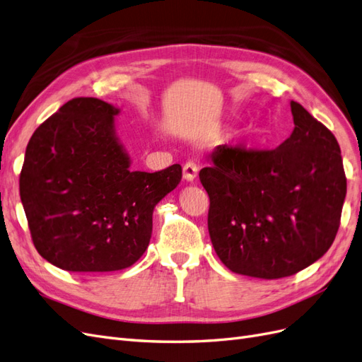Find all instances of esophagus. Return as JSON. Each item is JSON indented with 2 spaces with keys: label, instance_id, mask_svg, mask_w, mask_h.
I'll use <instances>...</instances> for the list:
<instances>
[{
  "label": "esophagus",
  "instance_id": "esophagus-1",
  "mask_svg": "<svg viewBox=\"0 0 362 362\" xmlns=\"http://www.w3.org/2000/svg\"><path fill=\"white\" fill-rule=\"evenodd\" d=\"M198 170H199L198 164L194 161H187L182 166V178L187 182H193L196 177H198Z\"/></svg>",
  "mask_w": 362,
  "mask_h": 362
}]
</instances>
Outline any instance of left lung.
<instances>
[{
	"instance_id": "obj_1",
	"label": "left lung",
	"mask_w": 362,
	"mask_h": 362,
	"mask_svg": "<svg viewBox=\"0 0 362 362\" xmlns=\"http://www.w3.org/2000/svg\"><path fill=\"white\" fill-rule=\"evenodd\" d=\"M290 107L294 129L276 149L218 145L199 172L213 247L238 275L291 276L338 231L347 189L338 141L299 103Z\"/></svg>"
}]
</instances>
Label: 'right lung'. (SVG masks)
<instances>
[{
	"mask_svg": "<svg viewBox=\"0 0 362 362\" xmlns=\"http://www.w3.org/2000/svg\"><path fill=\"white\" fill-rule=\"evenodd\" d=\"M120 108L74 98L31 136L19 193L33 243L68 272L122 270L145 254L156 205L181 181V166L131 170L116 136Z\"/></svg>",
	"mask_w": 362,
	"mask_h": 362,
	"instance_id": "1",
	"label": "right lung"
}]
</instances>
